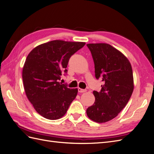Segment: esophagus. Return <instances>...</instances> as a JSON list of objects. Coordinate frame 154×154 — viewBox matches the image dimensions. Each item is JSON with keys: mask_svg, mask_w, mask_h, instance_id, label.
Instances as JSON below:
<instances>
[{"mask_svg": "<svg viewBox=\"0 0 154 154\" xmlns=\"http://www.w3.org/2000/svg\"><path fill=\"white\" fill-rule=\"evenodd\" d=\"M87 91L86 89H82V88H78V92H80V93H83V92H85Z\"/></svg>", "mask_w": 154, "mask_h": 154, "instance_id": "34e87169", "label": "esophagus"}]
</instances>
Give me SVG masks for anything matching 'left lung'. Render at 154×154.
<instances>
[{"mask_svg":"<svg viewBox=\"0 0 154 154\" xmlns=\"http://www.w3.org/2000/svg\"><path fill=\"white\" fill-rule=\"evenodd\" d=\"M94 60L95 76L101 79L100 92L94 91V103L87 109V115L96 123L114 119L128 102L134 90L131 64L125 56L104 43L87 44Z\"/></svg>","mask_w":154,"mask_h":154,"instance_id":"1","label":"left lung"}]
</instances>
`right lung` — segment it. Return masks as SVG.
I'll list each match as a JSON object with an SVG mask.
<instances>
[{
	"instance_id": "1",
	"label": "right lung",
	"mask_w": 154,
	"mask_h": 154,
	"mask_svg": "<svg viewBox=\"0 0 154 154\" xmlns=\"http://www.w3.org/2000/svg\"><path fill=\"white\" fill-rule=\"evenodd\" d=\"M85 42L53 40L39 45L27 56L22 70L26 94L35 110L44 118L55 120L66 114L78 94L60 80L67 73L69 58Z\"/></svg>"
}]
</instances>
